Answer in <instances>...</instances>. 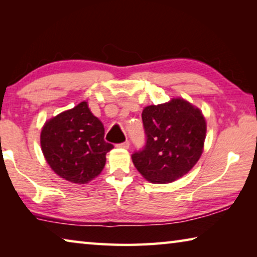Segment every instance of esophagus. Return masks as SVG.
<instances>
[{"label":"esophagus","mask_w":257,"mask_h":257,"mask_svg":"<svg viewBox=\"0 0 257 257\" xmlns=\"http://www.w3.org/2000/svg\"><path fill=\"white\" fill-rule=\"evenodd\" d=\"M118 147H120V149H129V146H130V143L128 142V141H125V142H123V143H121V144H118L116 145Z\"/></svg>","instance_id":"1"}]
</instances>
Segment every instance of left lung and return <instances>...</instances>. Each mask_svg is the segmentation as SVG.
Instances as JSON below:
<instances>
[{
  "label": "left lung",
  "instance_id": "1",
  "mask_svg": "<svg viewBox=\"0 0 257 257\" xmlns=\"http://www.w3.org/2000/svg\"><path fill=\"white\" fill-rule=\"evenodd\" d=\"M145 146L133 162L151 182L169 184L185 176L201 158L206 136L202 112L182 98L146 106L142 113Z\"/></svg>",
  "mask_w": 257,
  "mask_h": 257
}]
</instances>
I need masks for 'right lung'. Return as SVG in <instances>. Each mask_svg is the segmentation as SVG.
<instances>
[{
  "mask_svg": "<svg viewBox=\"0 0 257 257\" xmlns=\"http://www.w3.org/2000/svg\"><path fill=\"white\" fill-rule=\"evenodd\" d=\"M43 154L56 175L75 184L94 179L113 145L104 141L103 123L81 102L46 121L41 133Z\"/></svg>",
  "mask_w": 257,
  "mask_h": 257,
  "instance_id": "right-lung-1",
  "label": "right lung"
}]
</instances>
